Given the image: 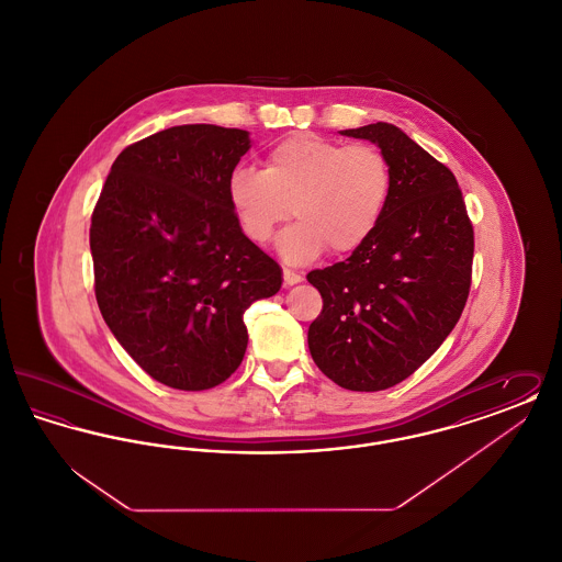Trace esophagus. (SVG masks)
<instances>
[{
    "mask_svg": "<svg viewBox=\"0 0 562 562\" xmlns=\"http://www.w3.org/2000/svg\"><path fill=\"white\" fill-rule=\"evenodd\" d=\"M303 278L299 276V273H294L291 269H284V284L286 286H293V284H299Z\"/></svg>",
    "mask_w": 562,
    "mask_h": 562,
    "instance_id": "obj_1",
    "label": "esophagus"
}]
</instances>
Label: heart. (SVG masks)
Instances as JSON below:
<instances>
[{
    "label": "heart",
    "mask_w": 562,
    "mask_h": 562,
    "mask_svg": "<svg viewBox=\"0 0 562 562\" xmlns=\"http://www.w3.org/2000/svg\"><path fill=\"white\" fill-rule=\"evenodd\" d=\"M394 189L387 156L374 145H344L318 134H293L269 149L263 170L238 168L227 181L232 211L248 240H278V255L305 266L328 248L344 257L371 240Z\"/></svg>",
    "instance_id": "heart-1"
}]
</instances>
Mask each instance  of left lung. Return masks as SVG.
<instances>
[{"mask_svg": "<svg viewBox=\"0 0 562 562\" xmlns=\"http://www.w3.org/2000/svg\"><path fill=\"white\" fill-rule=\"evenodd\" d=\"M339 133L387 156L394 189L371 240L307 273L322 294L307 346L337 385L379 392L415 373L453 330L470 293L474 229L453 172L398 126Z\"/></svg>", "mask_w": 562, "mask_h": 562, "instance_id": "obj_1", "label": "left lung"}]
</instances>
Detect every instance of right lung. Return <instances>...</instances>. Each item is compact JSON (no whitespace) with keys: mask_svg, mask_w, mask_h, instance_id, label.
Returning a JSON list of instances; mask_svg holds the SVG:
<instances>
[{"mask_svg":"<svg viewBox=\"0 0 562 562\" xmlns=\"http://www.w3.org/2000/svg\"><path fill=\"white\" fill-rule=\"evenodd\" d=\"M250 134L186 124L126 147L92 213L97 303L117 344L168 387L200 392L240 367L244 312L282 269L248 240L227 181Z\"/></svg>","mask_w":562,"mask_h":562,"instance_id":"obj_1","label":"right lung"}]
</instances>
